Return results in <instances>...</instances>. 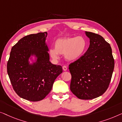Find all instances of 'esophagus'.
<instances>
[{
  "label": "esophagus",
  "mask_w": 122,
  "mask_h": 122,
  "mask_svg": "<svg viewBox=\"0 0 122 122\" xmlns=\"http://www.w3.org/2000/svg\"><path fill=\"white\" fill-rule=\"evenodd\" d=\"M62 69H63V71H67V67L66 66H63L62 67Z\"/></svg>",
  "instance_id": "1"
}]
</instances>
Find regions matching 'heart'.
I'll use <instances>...</instances> for the list:
<instances>
[{
	"instance_id": "b5f03b06",
	"label": "heart",
	"mask_w": 122,
	"mask_h": 122,
	"mask_svg": "<svg viewBox=\"0 0 122 122\" xmlns=\"http://www.w3.org/2000/svg\"><path fill=\"white\" fill-rule=\"evenodd\" d=\"M88 48V42L82 36L58 39L55 42V49L49 50V54L54 60L59 58V54L64 55L67 60L76 61L83 56Z\"/></svg>"
}]
</instances>
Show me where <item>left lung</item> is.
<instances>
[{"label": "left lung", "instance_id": "obj_1", "mask_svg": "<svg viewBox=\"0 0 122 122\" xmlns=\"http://www.w3.org/2000/svg\"><path fill=\"white\" fill-rule=\"evenodd\" d=\"M90 46L85 55L69 65L70 90L78 98L92 99L108 88L114 67L110 44L97 34L86 31Z\"/></svg>", "mask_w": 122, "mask_h": 122}]
</instances>
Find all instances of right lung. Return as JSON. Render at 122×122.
<instances>
[{"instance_id": "add662e5", "label": "right lung", "mask_w": 122, "mask_h": 122, "mask_svg": "<svg viewBox=\"0 0 122 122\" xmlns=\"http://www.w3.org/2000/svg\"><path fill=\"white\" fill-rule=\"evenodd\" d=\"M46 32L25 36L13 46L7 72L14 90L19 97L32 102L43 99L50 93L57 77L62 72L60 65L50 61ZM37 61L31 65L28 59Z\"/></svg>"}]
</instances>
